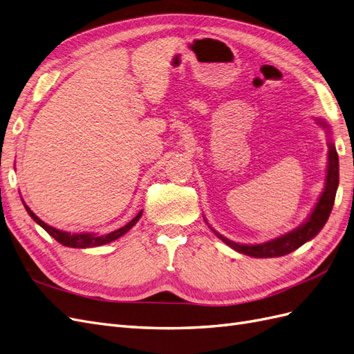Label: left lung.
Listing matches in <instances>:
<instances>
[{"label":"left lung","mask_w":354,"mask_h":354,"mask_svg":"<svg viewBox=\"0 0 354 354\" xmlns=\"http://www.w3.org/2000/svg\"><path fill=\"white\" fill-rule=\"evenodd\" d=\"M319 125H322L326 128V133L330 134L329 131V125L322 121V120H316ZM328 169H326V180H325V189L320 195L316 207L313 208L310 217L301 224V226L297 227L295 230L282 234V236L272 239L269 242L264 243H257V245H241L233 242L227 238H224L223 234L214 230L217 238H220L224 243L229 245L230 248L234 251H238L241 254L250 255V257H257V259H270V257H282L289 252L295 251L299 246L304 245L307 241L313 239L316 234L322 230L325 226V223L329 218V214L332 211V207H334V201L337 195V189H338V181H339V164H338V153L335 151V145L330 140L328 142ZM207 221V220H205ZM208 224V223H207Z\"/></svg>","instance_id":"8db88e82"}]
</instances>
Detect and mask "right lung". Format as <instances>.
Returning <instances> with one entry per match:
<instances>
[{
	"mask_svg": "<svg viewBox=\"0 0 354 354\" xmlns=\"http://www.w3.org/2000/svg\"><path fill=\"white\" fill-rule=\"evenodd\" d=\"M24 205L28 211L29 216L32 217V220H34L35 223H38L39 226L44 229L50 236L55 238L59 243L65 245V246H71V248H91V246H100V245H104V243H109L118 238H121L122 234H125L128 230H130L134 224L140 220L143 211H140L137 214V216L131 220L128 221L124 227L118 229L115 232H111L108 234H97V233H69V232H63V230H59V229H55L51 226H47V224L42 221L41 218H38L34 212L30 211V208L26 205V203L24 202Z\"/></svg>",
	"mask_w": 354,
	"mask_h": 354,
	"instance_id": "right-lung-1",
	"label": "right lung"
}]
</instances>
